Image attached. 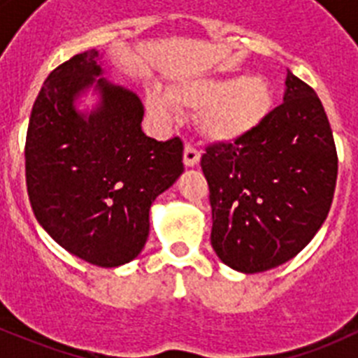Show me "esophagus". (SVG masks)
<instances>
[{
  "label": "esophagus",
  "instance_id": "esophagus-1",
  "mask_svg": "<svg viewBox=\"0 0 358 358\" xmlns=\"http://www.w3.org/2000/svg\"><path fill=\"white\" fill-rule=\"evenodd\" d=\"M201 159V152L197 150L194 143H186L185 145V154H182V161H185L186 166H195Z\"/></svg>",
  "mask_w": 358,
  "mask_h": 358
}]
</instances>
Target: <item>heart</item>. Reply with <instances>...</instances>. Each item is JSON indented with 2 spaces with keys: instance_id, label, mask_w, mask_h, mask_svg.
<instances>
[{
  "instance_id": "heart-1",
  "label": "heart",
  "mask_w": 358,
  "mask_h": 358,
  "mask_svg": "<svg viewBox=\"0 0 358 358\" xmlns=\"http://www.w3.org/2000/svg\"><path fill=\"white\" fill-rule=\"evenodd\" d=\"M273 87L262 77L206 78L173 85L166 94L147 93V107L159 120L179 109H202L201 129L215 141H235L260 127L273 110Z\"/></svg>"
}]
</instances>
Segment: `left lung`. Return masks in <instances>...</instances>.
I'll return each instance as SVG.
<instances>
[{
	"label": "left lung",
	"mask_w": 358,
	"mask_h": 358,
	"mask_svg": "<svg viewBox=\"0 0 358 358\" xmlns=\"http://www.w3.org/2000/svg\"><path fill=\"white\" fill-rule=\"evenodd\" d=\"M283 103L260 127L208 145L201 166L211 204V245L240 273H264L301 252L327 220L337 148L321 100L287 73Z\"/></svg>",
	"instance_id": "1"
}]
</instances>
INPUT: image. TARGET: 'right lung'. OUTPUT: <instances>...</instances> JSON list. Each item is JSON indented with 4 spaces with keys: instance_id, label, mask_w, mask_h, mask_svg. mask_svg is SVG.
I'll return each mask as SVG.
<instances>
[{
    "instance_id": "right-lung-1",
    "label": "right lung",
    "mask_w": 358,
    "mask_h": 358,
    "mask_svg": "<svg viewBox=\"0 0 358 358\" xmlns=\"http://www.w3.org/2000/svg\"><path fill=\"white\" fill-rule=\"evenodd\" d=\"M102 75L98 52L78 53L44 80L24 145L27 189L37 222L59 245L98 267L134 260L148 236L152 202L182 173V141L141 131L143 103ZM93 81L103 103L72 107Z\"/></svg>"
}]
</instances>
